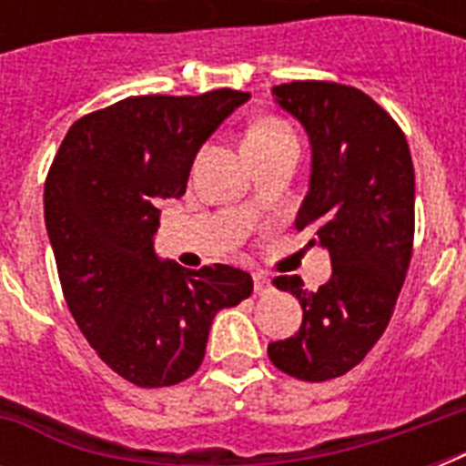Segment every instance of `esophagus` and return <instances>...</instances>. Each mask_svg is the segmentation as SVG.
<instances>
[{
	"label": "esophagus",
	"mask_w": 466,
	"mask_h": 466,
	"mask_svg": "<svg viewBox=\"0 0 466 466\" xmlns=\"http://www.w3.org/2000/svg\"><path fill=\"white\" fill-rule=\"evenodd\" d=\"M254 290L256 295H268L273 290V285H270V278L266 273H254Z\"/></svg>",
	"instance_id": "obj_1"
}]
</instances>
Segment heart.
<instances>
[{
  "mask_svg": "<svg viewBox=\"0 0 466 466\" xmlns=\"http://www.w3.org/2000/svg\"><path fill=\"white\" fill-rule=\"evenodd\" d=\"M283 135H292V130L285 126L283 120L278 118H261L256 120L251 130L247 133V145L248 142H266L273 137H283Z\"/></svg>",
  "mask_w": 466,
  "mask_h": 466,
  "instance_id": "obj_1",
  "label": "heart"
}]
</instances>
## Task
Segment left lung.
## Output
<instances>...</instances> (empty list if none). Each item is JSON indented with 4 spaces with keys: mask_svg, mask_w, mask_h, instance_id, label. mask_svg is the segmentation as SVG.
Returning a JSON list of instances; mask_svg holds the SVG:
<instances>
[{
    "mask_svg": "<svg viewBox=\"0 0 466 466\" xmlns=\"http://www.w3.org/2000/svg\"><path fill=\"white\" fill-rule=\"evenodd\" d=\"M276 101L305 126L311 142L309 193L298 232L311 229L331 256V280L302 290L299 276H278L302 305L295 336L268 346L285 375L326 382L346 375L390 324L413 254V161L404 130L355 86L290 82Z\"/></svg>",
    "mask_w": 466,
    "mask_h": 466,
    "instance_id": "8db88e82",
    "label": "left lung"
}]
</instances>
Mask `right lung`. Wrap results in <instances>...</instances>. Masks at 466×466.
<instances>
[{"label":"right lung","mask_w":466,"mask_h":466,"mask_svg":"<svg viewBox=\"0 0 466 466\" xmlns=\"http://www.w3.org/2000/svg\"><path fill=\"white\" fill-rule=\"evenodd\" d=\"M248 98L127 96L69 127L46 178V227L67 307L98 358L137 387L188 380L215 314L254 290L232 266L155 256L159 198L186 193L198 149Z\"/></svg>","instance_id":"obj_1"}]
</instances>
